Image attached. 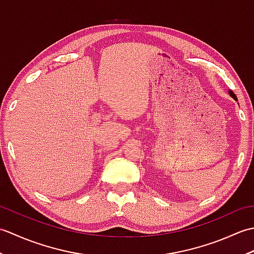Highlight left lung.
<instances>
[{"mask_svg":"<svg viewBox=\"0 0 254 254\" xmlns=\"http://www.w3.org/2000/svg\"><path fill=\"white\" fill-rule=\"evenodd\" d=\"M229 94H230V96H231V97H233V98H234L235 100H237V97H236V95H235V94L233 93V91H231V90H230V91H229Z\"/></svg>","mask_w":254,"mask_h":254,"instance_id":"left-lung-1","label":"left lung"}]
</instances>
